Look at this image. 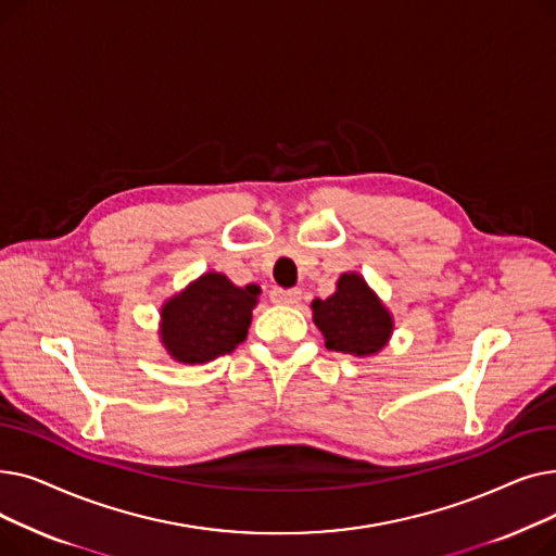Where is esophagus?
Masks as SVG:
<instances>
[{
    "label": "esophagus",
    "mask_w": 556,
    "mask_h": 556,
    "mask_svg": "<svg viewBox=\"0 0 556 556\" xmlns=\"http://www.w3.org/2000/svg\"><path fill=\"white\" fill-rule=\"evenodd\" d=\"M302 298V290L300 288H273L270 290V300L277 304H298Z\"/></svg>",
    "instance_id": "obj_1"
}]
</instances>
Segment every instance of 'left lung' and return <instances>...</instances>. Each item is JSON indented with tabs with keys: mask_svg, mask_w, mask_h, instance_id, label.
<instances>
[{
	"mask_svg": "<svg viewBox=\"0 0 556 556\" xmlns=\"http://www.w3.org/2000/svg\"><path fill=\"white\" fill-rule=\"evenodd\" d=\"M311 306L315 327L325 333L327 349L333 352L371 356L381 352L392 333L390 313L354 273H344L336 293Z\"/></svg>",
	"mask_w": 556,
	"mask_h": 556,
	"instance_id": "1",
	"label": "left lung"
}]
</instances>
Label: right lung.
<instances>
[{
	"instance_id": "add662e5",
	"label": "right lung",
	"mask_w": 556,
	"mask_h": 556,
	"mask_svg": "<svg viewBox=\"0 0 556 556\" xmlns=\"http://www.w3.org/2000/svg\"><path fill=\"white\" fill-rule=\"evenodd\" d=\"M258 286H233L225 275L207 273L162 308V342L187 365L229 354L248 336Z\"/></svg>"
}]
</instances>
